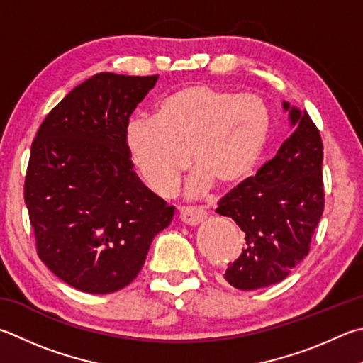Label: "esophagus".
I'll return each mask as SVG.
<instances>
[{"instance_id":"1","label":"esophagus","mask_w":363,"mask_h":363,"mask_svg":"<svg viewBox=\"0 0 363 363\" xmlns=\"http://www.w3.org/2000/svg\"><path fill=\"white\" fill-rule=\"evenodd\" d=\"M179 219L186 225H199V223L206 219V213L199 208H184L179 211Z\"/></svg>"}]
</instances>
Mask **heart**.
<instances>
[{
	"instance_id": "b5f03b06",
	"label": "heart",
	"mask_w": 363,
	"mask_h": 363,
	"mask_svg": "<svg viewBox=\"0 0 363 363\" xmlns=\"http://www.w3.org/2000/svg\"><path fill=\"white\" fill-rule=\"evenodd\" d=\"M269 123L260 96L187 85L164 96L154 118L131 117L123 146L144 184L160 196L174 192L189 157L195 169L186 194L194 199L213 184L227 189L247 177L267 146Z\"/></svg>"
}]
</instances>
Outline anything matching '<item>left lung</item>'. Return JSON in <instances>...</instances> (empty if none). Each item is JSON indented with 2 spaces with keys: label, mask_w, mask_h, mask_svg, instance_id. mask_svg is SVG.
Segmentation results:
<instances>
[{
  "label": "left lung",
  "mask_w": 363,
  "mask_h": 363,
  "mask_svg": "<svg viewBox=\"0 0 363 363\" xmlns=\"http://www.w3.org/2000/svg\"><path fill=\"white\" fill-rule=\"evenodd\" d=\"M292 133L273 160L219 201L246 246L223 278L240 291L278 284L305 259L324 213L322 141L306 111L282 101Z\"/></svg>",
  "instance_id": "8db88e82"
}]
</instances>
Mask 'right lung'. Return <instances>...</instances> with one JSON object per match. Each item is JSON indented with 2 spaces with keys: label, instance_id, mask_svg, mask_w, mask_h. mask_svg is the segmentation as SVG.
Masks as SVG:
<instances>
[{
  "label": "right lung",
  "instance_id": "1",
  "mask_svg": "<svg viewBox=\"0 0 363 363\" xmlns=\"http://www.w3.org/2000/svg\"><path fill=\"white\" fill-rule=\"evenodd\" d=\"M155 76L98 72L50 111L31 144L25 204L38 255L57 278L87 294L133 281L174 206L144 186L123 130Z\"/></svg>",
  "mask_w": 363,
  "mask_h": 363
}]
</instances>
